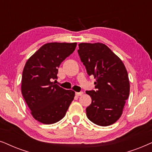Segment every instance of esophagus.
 <instances>
[{"mask_svg": "<svg viewBox=\"0 0 152 152\" xmlns=\"http://www.w3.org/2000/svg\"><path fill=\"white\" fill-rule=\"evenodd\" d=\"M83 94V92H76V96H81V95Z\"/></svg>", "mask_w": 152, "mask_h": 152, "instance_id": "1", "label": "esophagus"}]
</instances>
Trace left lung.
<instances>
[{
	"label": "left lung",
	"mask_w": 152,
	"mask_h": 152,
	"mask_svg": "<svg viewBox=\"0 0 152 152\" xmlns=\"http://www.w3.org/2000/svg\"><path fill=\"white\" fill-rule=\"evenodd\" d=\"M78 50L89 76H94L96 91H86L92 103L86 108L88 118L95 124H114L122 114L130 92L128 73L124 63L102 43H80Z\"/></svg>",
	"instance_id": "1"
}]
</instances>
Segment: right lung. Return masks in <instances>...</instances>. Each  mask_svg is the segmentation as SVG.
Masks as SVG:
<instances>
[{"mask_svg":"<svg viewBox=\"0 0 152 152\" xmlns=\"http://www.w3.org/2000/svg\"><path fill=\"white\" fill-rule=\"evenodd\" d=\"M74 43L50 42L44 44L27 60L22 74L21 92L32 117L51 124L65 115L75 92L53 82L61 62L74 51Z\"/></svg>","mask_w":152,"mask_h":152,"instance_id":"obj_1","label":"right lung"}]
</instances>
